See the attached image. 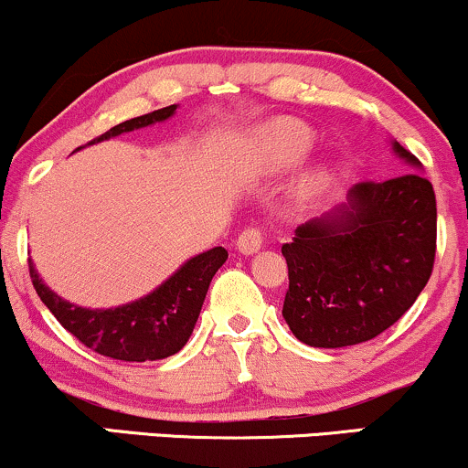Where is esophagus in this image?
Instances as JSON below:
<instances>
[{"instance_id":"1","label":"esophagus","mask_w":468,"mask_h":468,"mask_svg":"<svg viewBox=\"0 0 468 468\" xmlns=\"http://www.w3.org/2000/svg\"><path fill=\"white\" fill-rule=\"evenodd\" d=\"M261 244H264V233H261L257 227L244 229L238 238V249L239 252H244V255H252V252H257L261 249Z\"/></svg>"}]
</instances>
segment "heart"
Instances as JSON below:
<instances>
[{
    "label": "heart",
    "instance_id": "b5f03b06",
    "mask_svg": "<svg viewBox=\"0 0 468 468\" xmlns=\"http://www.w3.org/2000/svg\"><path fill=\"white\" fill-rule=\"evenodd\" d=\"M314 136L303 122L292 118H279L268 122L255 136V165L264 174L290 169L297 165L313 147ZM335 174L330 166L319 165L308 169L297 182V196L305 202H313L330 189Z\"/></svg>",
    "mask_w": 468,
    "mask_h": 468
}]
</instances>
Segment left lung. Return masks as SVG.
I'll return each mask as SVG.
<instances>
[{
	"instance_id": "left-lung-1",
	"label": "left lung",
	"mask_w": 468,
	"mask_h": 468,
	"mask_svg": "<svg viewBox=\"0 0 468 468\" xmlns=\"http://www.w3.org/2000/svg\"><path fill=\"white\" fill-rule=\"evenodd\" d=\"M411 174L358 182L347 202L297 227L283 319L313 347H347L394 325L427 286L436 260V193L400 143Z\"/></svg>"
}]
</instances>
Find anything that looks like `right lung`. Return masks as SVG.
<instances>
[{
	"mask_svg": "<svg viewBox=\"0 0 468 468\" xmlns=\"http://www.w3.org/2000/svg\"><path fill=\"white\" fill-rule=\"evenodd\" d=\"M176 107L169 105L163 110L149 112L144 116L130 118L121 125L112 127L103 136L94 138L88 144L121 136L125 132L141 130V127L163 122L176 114ZM80 149V147H79ZM229 252L222 246L200 252L185 261L165 283H160L154 292L144 294L136 302L118 305L107 310L80 308L58 297L41 282L39 272L30 261V279L37 294L46 308L57 316L69 335H74L90 350L116 358V361H158L171 354L180 352L189 341L197 316H200L208 283L218 268L227 261Z\"/></svg>",
	"mask_w": 468,
	"mask_h": 468,
	"instance_id": "right-lung-1",
	"label": "right lung"
}]
</instances>
